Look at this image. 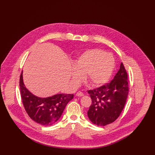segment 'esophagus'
Masks as SVG:
<instances>
[{"instance_id": "1", "label": "esophagus", "mask_w": 155, "mask_h": 155, "mask_svg": "<svg viewBox=\"0 0 155 155\" xmlns=\"http://www.w3.org/2000/svg\"><path fill=\"white\" fill-rule=\"evenodd\" d=\"M76 95H77V96H83L84 95V94H83V93H82V92H81V91H78V92L77 93Z\"/></svg>"}]
</instances>
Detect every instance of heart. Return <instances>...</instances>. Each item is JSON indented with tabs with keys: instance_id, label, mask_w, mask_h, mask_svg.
<instances>
[{
	"instance_id": "1",
	"label": "heart",
	"mask_w": 155,
	"mask_h": 155,
	"mask_svg": "<svg viewBox=\"0 0 155 155\" xmlns=\"http://www.w3.org/2000/svg\"><path fill=\"white\" fill-rule=\"evenodd\" d=\"M72 78L80 81L86 74V81L93 86L106 83L112 76L115 68L113 56L100 48L86 50L75 61Z\"/></svg>"
}]
</instances>
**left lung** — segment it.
<instances>
[{
	"label": "left lung",
	"mask_w": 155,
	"mask_h": 155,
	"mask_svg": "<svg viewBox=\"0 0 155 155\" xmlns=\"http://www.w3.org/2000/svg\"><path fill=\"white\" fill-rule=\"evenodd\" d=\"M87 93L92 101L87 111L91 122L100 126L114 122L120 115L129 93L127 73L123 62L111 81L87 90Z\"/></svg>",
	"instance_id": "1"
}]
</instances>
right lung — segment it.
<instances>
[{"mask_svg":"<svg viewBox=\"0 0 155 155\" xmlns=\"http://www.w3.org/2000/svg\"><path fill=\"white\" fill-rule=\"evenodd\" d=\"M21 97L29 117L43 126H51L59 119L68 102L74 94H59L47 98H41L32 94L25 86L22 72L19 78Z\"/></svg>","mask_w":155,"mask_h":155,"instance_id":"obj_1","label":"right lung"}]
</instances>
